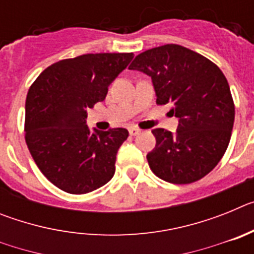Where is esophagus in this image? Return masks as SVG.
Listing matches in <instances>:
<instances>
[{"label": "esophagus", "instance_id": "obj_1", "mask_svg": "<svg viewBox=\"0 0 254 254\" xmlns=\"http://www.w3.org/2000/svg\"><path fill=\"white\" fill-rule=\"evenodd\" d=\"M128 131L131 136H137V134L141 133V129L137 128V127H129Z\"/></svg>", "mask_w": 254, "mask_h": 254}]
</instances>
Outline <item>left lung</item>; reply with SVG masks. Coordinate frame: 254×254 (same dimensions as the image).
<instances>
[{
    "label": "left lung",
    "instance_id": "1",
    "mask_svg": "<svg viewBox=\"0 0 254 254\" xmlns=\"http://www.w3.org/2000/svg\"><path fill=\"white\" fill-rule=\"evenodd\" d=\"M128 68L151 77L156 104L170 103L179 120L176 133L151 131L156 145L146 156L150 169L174 185L203 178L225 154L234 125V102L221 69L178 44L142 52Z\"/></svg>",
    "mask_w": 254,
    "mask_h": 254
}]
</instances>
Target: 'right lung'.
<instances>
[{
	"label": "right lung",
	"instance_id": "obj_1",
	"mask_svg": "<svg viewBox=\"0 0 254 254\" xmlns=\"http://www.w3.org/2000/svg\"><path fill=\"white\" fill-rule=\"evenodd\" d=\"M132 58L133 53H90L62 60L29 89L26 145L44 177L67 193H87L113 178L128 131H90L87 109L105 99L108 86Z\"/></svg>",
	"mask_w": 254,
	"mask_h": 254
}]
</instances>
